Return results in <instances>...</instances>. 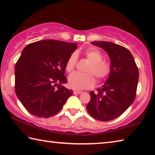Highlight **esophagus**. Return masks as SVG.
Instances as JSON below:
<instances>
[{
  "label": "esophagus",
  "mask_w": 155,
  "mask_h": 155,
  "mask_svg": "<svg viewBox=\"0 0 155 155\" xmlns=\"http://www.w3.org/2000/svg\"><path fill=\"white\" fill-rule=\"evenodd\" d=\"M73 93H74V94H81L83 93V91L80 90H75L73 91Z\"/></svg>",
  "instance_id": "34e87169"
}]
</instances>
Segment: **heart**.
Wrapping results in <instances>:
<instances>
[{
	"label": "heart",
	"instance_id": "1",
	"mask_svg": "<svg viewBox=\"0 0 155 155\" xmlns=\"http://www.w3.org/2000/svg\"><path fill=\"white\" fill-rule=\"evenodd\" d=\"M85 55L90 64L86 68L87 73L74 72L69 76V86L74 90H85L92 87L95 85V76L98 82L103 81L111 72V65L109 62L104 61L103 54L98 50L88 48L85 51ZM77 62V54L74 52L68 58L65 64V70L68 72L74 70Z\"/></svg>",
	"mask_w": 155,
	"mask_h": 155
}]
</instances>
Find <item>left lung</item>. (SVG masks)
<instances>
[{"label": "left lung", "instance_id": "8db88e82", "mask_svg": "<svg viewBox=\"0 0 155 155\" xmlns=\"http://www.w3.org/2000/svg\"><path fill=\"white\" fill-rule=\"evenodd\" d=\"M91 44L107 52L111 72L96 93L91 91L86 108L94 118L110 121L120 116L135 101L139 70L131 52L124 47L103 41H92Z\"/></svg>", "mask_w": 155, "mask_h": 155}]
</instances>
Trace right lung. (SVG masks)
<instances>
[{
	"instance_id": "add662e5",
	"label": "right lung",
	"mask_w": 155,
	"mask_h": 155,
	"mask_svg": "<svg viewBox=\"0 0 155 155\" xmlns=\"http://www.w3.org/2000/svg\"><path fill=\"white\" fill-rule=\"evenodd\" d=\"M77 43L46 40L28 44L15 66V91L27 111L49 117L64 107L73 91L63 86L65 64Z\"/></svg>"
}]
</instances>
